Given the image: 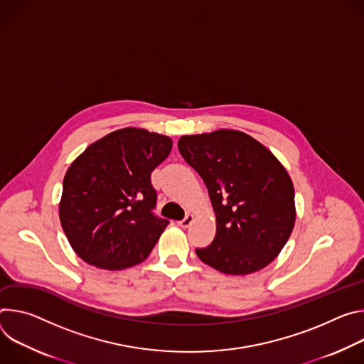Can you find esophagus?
<instances>
[{
  "label": "esophagus",
  "mask_w": 364,
  "mask_h": 364,
  "mask_svg": "<svg viewBox=\"0 0 364 364\" xmlns=\"http://www.w3.org/2000/svg\"><path fill=\"white\" fill-rule=\"evenodd\" d=\"M193 215L192 214H186V217L182 220V221H179V225L182 227V228H188L192 223H193Z\"/></svg>",
  "instance_id": "obj_1"
}]
</instances>
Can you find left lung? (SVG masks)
Instances as JSON below:
<instances>
[{"label":"left lung","mask_w":364,"mask_h":364,"mask_svg":"<svg viewBox=\"0 0 364 364\" xmlns=\"http://www.w3.org/2000/svg\"><path fill=\"white\" fill-rule=\"evenodd\" d=\"M178 149L203 178L217 232L198 257L225 274H249L272 263L295 225L291 176L273 153L237 130L182 136Z\"/></svg>","instance_id":"8db88e82"}]
</instances>
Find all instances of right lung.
Returning <instances> with one entry per match:
<instances>
[{
  "mask_svg": "<svg viewBox=\"0 0 364 364\" xmlns=\"http://www.w3.org/2000/svg\"><path fill=\"white\" fill-rule=\"evenodd\" d=\"M172 150L168 136L127 127L85 149L63 178L59 218L84 262L127 269L153 250L169 220L156 217L150 175Z\"/></svg>",
  "mask_w": 364,
  "mask_h": 364,
  "instance_id": "obj_1",
  "label": "right lung"
}]
</instances>
